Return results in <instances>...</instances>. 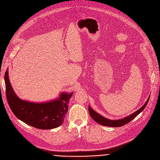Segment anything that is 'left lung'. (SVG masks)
Returning a JSON list of instances; mask_svg holds the SVG:
<instances>
[{
    "label": "left lung",
    "instance_id": "8db88e82",
    "mask_svg": "<svg viewBox=\"0 0 160 160\" xmlns=\"http://www.w3.org/2000/svg\"><path fill=\"white\" fill-rule=\"evenodd\" d=\"M149 100V97L146 103L144 104V106H142L139 110L135 111V112H133V114H132V115H130V116H128L126 118H124L121 120H108V119L102 117L101 115H100L99 114L97 113L96 112H95L90 106H88V112H89L90 117H92V119L94 121H96L97 123H98L99 124L103 125V126H108V127H118L123 126L124 125L129 123L130 121H132L133 118H135L137 116H138L139 114L141 112H142L144 110V109L146 108Z\"/></svg>",
    "mask_w": 160,
    "mask_h": 160
}]
</instances>
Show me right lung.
<instances>
[{
  "label": "right lung",
  "mask_w": 160,
  "mask_h": 160,
  "mask_svg": "<svg viewBox=\"0 0 160 160\" xmlns=\"http://www.w3.org/2000/svg\"><path fill=\"white\" fill-rule=\"evenodd\" d=\"M4 80L8 102L18 119L32 127L43 130L54 128L62 124L73 92H62L59 99L49 102H30L21 100L16 95L9 80L8 70Z\"/></svg>",
  "instance_id": "add662e5"
}]
</instances>
